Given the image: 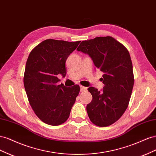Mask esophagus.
Segmentation results:
<instances>
[{
  "label": "esophagus",
  "mask_w": 156,
  "mask_h": 156,
  "mask_svg": "<svg viewBox=\"0 0 156 156\" xmlns=\"http://www.w3.org/2000/svg\"><path fill=\"white\" fill-rule=\"evenodd\" d=\"M87 87H83V86H81L80 87V89H81V92H84V91H86L87 90Z\"/></svg>",
  "instance_id": "obj_1"
}]
</instances>
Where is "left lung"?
<instances>
[{
  "instance_id": "1",
  "label": "left lung",
  "mask_w": 156,
  "mask_h": 156,
  "mask_svg": "<svg viewBox=\"0 0 156 156\" xmlns=\"http://www.w3.org/2000/svg\"><path fill=\"white\" fill-rule=\"evenodd\" d=\"M78 51L88 54L94 65L104 73L102 91L89 87L92 100L87 105L94 124L106 127L114 124L128 107L134 84L133 65L126 47L111 36L83 41Z\"/></svg>"
}]
</instances>
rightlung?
Here are the masks:
<instances>
[{"instance_id": "1", "label": "right lung", "mask_w": 156, "mask_h": 156, "mask_svg": "<svg viewBox=\"0 0 156 156\" xmlns=\"http://www.w3.org/2000/svg\"><path fill=\"white\" fill-rule=\"evenodd\" d=\"M80 42L45 40L28 57L23 77L25 89L36 115L47 124L64 123L79 95V85L66 87L58 84L57 76L61 74L65 77L66 61Z\"/></svg>"}]
</instances>
